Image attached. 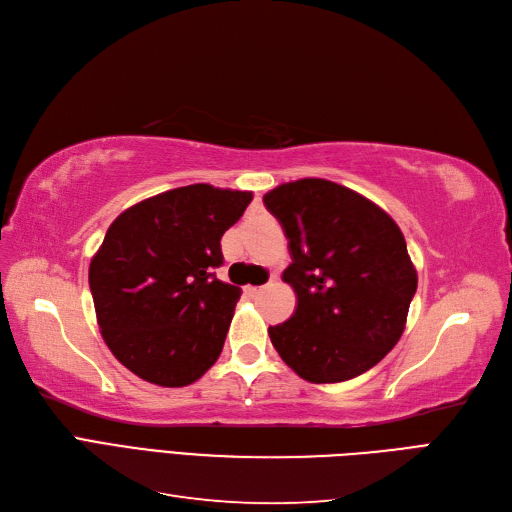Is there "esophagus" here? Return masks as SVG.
<instances>
[{"label":"esophagus","mask_w":512,"mask_h":512,"mask_svg":"<svg viewBox=\"0 0 512 512\" xmlns=\"http://www.w3.org/2000/svg\"><path fill=\"white\" fill-rule=\"evenodd\" d=\"M262 288H265V286H245V292L250 294V297H256V294H258Z\"/></svg>","instance_id":"obj_1"}]
</instances>
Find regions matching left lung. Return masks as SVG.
Masks as SVG:
<instances>
[{
    "instance_id": "1",
    "label": "left lung",
    "mask_w": 512,
    "mask_h": 512,
    "mask_svg": "<svg viewBox=\"0 0 512 512\" xmlns=\"http://www.w3.org/2000/svg\"><path fill=\"white\" fill-rule=\"evenodd\" d=\"M282 224L297 309L269 327L282 361L314 384L344 382L380 363L406 329L416 269L389 213L344 185L299 179L262 198Z\"/></svg>"
}]
</instances>
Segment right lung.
Segmentation results:
<instances>
[{"mask_svg": "<svg viewBox=\"0 0 512 512\" xmlns=\"http://www.w3.org/2000/svg\"><path fill=\"white\" fill-rule=\"evenodd\" d=\"M252 196L194 183L141 200L108 226L89 288L106 346L138 378L175 389L218 361L241 297L215 277L220 239Z\"/></svg>", "mask_w": 512, "mask_h": 512, "instance_id": "right-lung-1", "label": "right lung"}]
</instances>
